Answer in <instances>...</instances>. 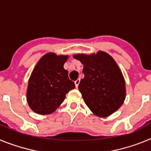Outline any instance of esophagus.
Returning <instances> with one entry per match:
<instances>
[{
	"mask_svg": "<svg viewBox=\"0 0 151 151\" xmlns=\"http://www.w3.org/2000/svg\"><path fill=\"white\" fill-rule=\"evenodd\" d=\"M79 83H80V79H79V78H78V79H77L76 81H75V85H76V87L78 88V85H79Z\"/></svg>",
	"mask_w": 151,
	"mask_h": 151,
	"instance_id": "34e87169",
	"label": "esophagus"
}]
</instances>
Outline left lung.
Wrapping results in <instances>:
<instances>
[{
    "instance_id": "left-lung-1",
    "label": "left lung",
    "mask_w": 151,
    "mask_h": 151,
    "mask_svg": "<svg viewBox=\"0 0 151 151\" xmlns=\"http://www.w3.org/2000/svg\"><path fill=\"white\" fill-rule=\"evenodd\" d=\"M84 65V78L78 90L85 104L95 115L106 117L123 104L125 85L123 76L113 57L103 51L90 56H73Z\"/></svg>"
}]
</instances>
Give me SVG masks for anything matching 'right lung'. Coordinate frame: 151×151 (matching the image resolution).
Segmentation results:
<instances>
[{"label":"right lung","mask_w":151,"mask_h":151,"mask_svg":"<svg viewBox=\"0 0 151 151\" xmlns=\"http://www.w3.org/2000/svg\"><path fill=\"white\" fill-rule=\"evenodd\" d=\"M67 56L45 54L38 61L29 81L27 101L38 114H50L63 102L66 94L76 88L63 65Z\"/></svg>","instance_id":"1"}]
</instances>
